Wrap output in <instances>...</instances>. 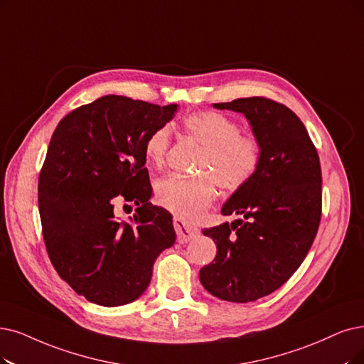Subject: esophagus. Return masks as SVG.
Returning <instances> with one entry per match:
<instances>
[{
  "mask_svg": "<svg viewBox=\"0 0 364 364\" xmlns=\"http://www.w3.org/2000/svg\"><path fill=\"white\" fill-rule=\"evenodd\" d=\"M173 225H174V230H176L178 240H179L181 243L190 242L191 239H194L196 236H198V232H200L198 228L185 224L182 220H179V218H174V220H173Z\"/></svg>",
  "mask_w": 364,
  "mask_h": 364,
  "instance_id": "obj_1",
  "label": "esophagus"
}]
</instances>
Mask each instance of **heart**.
<instances>
[{
	"label": "heart",
	"mask_w": 364,
	"mask_h": 364,
	"mask_svg": "<svg viewBox=\"0 0 364 364\" xmlns=\"http://www.w3.org/2000/svg\"><path fill=\"white\" fill-rule=\"evenodd\" d=\"M186 136L200 143L198 176L167 174L155 185V200L161 208L183 221H196L206 212L216 197V185L235 193L248 185L259 170L263 159L261 141L240 133V125L230 116L218 112H200L183 121ZM171 141L168 125L156 127L143 144V154L152 166H161Z\"/></svg>",
	"instance_id": "heart-1"
}]
</instances>
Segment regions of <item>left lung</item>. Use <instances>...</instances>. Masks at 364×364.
I'll return each instance as SVG.
<instances>
[{"mask_svg":"<svg viewBox=\"0 0 364 364\" xmlns=\"http://www.w3.org/2000/svg\"><path fill=\"white\" fill-rule=\"evenodd\" d=\"M213 106L248 118L263 159L223 208L242 220L203 230L218 251L200 282L221 300L254 301L282 287L311 250L323 213L321 164L308 129L285 105L248 97Z\"/></svg>","mask_w":364,"mask_h":364,"instance_id":"obj_1","label":"left lung"}]
</instances>
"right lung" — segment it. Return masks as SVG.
<instances>
[{"mask_svg": "<svg viewBox=\"0 0 364 364\" xmlns=\"http://www.w3.org/2000/svg\"><path fill=\"white\" fill-rule=\"evenodd\" d=\"M178 106L105 95L60 121L38 176L41 232L50 263L79 296L121 306L148 288L156 257L176 240L171 215L149 201L143 144ZM136 215L115 216L117 203Z\"/></svg>", "mask_w": 364, "mask_h": 364, "instance_id": "right-lung-1", "label": "right lung"}]
</instances>
